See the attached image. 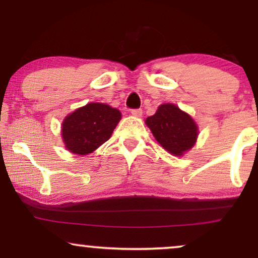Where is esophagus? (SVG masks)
<instances>
[{"label":"esophagus","instance_id":"34e87169","mask_svg":"<svg viewBox=\"0 0 258 258\" xmlns=\"http://www.w3.org/2000/svg\"><path fill=\"white\" fill-rule=\"evenodd\" d=\"M142 109H133L132 110V115L134 116V117H142Z\"/></svg>","mask_w":258,"mask_h":258}]
</instances>
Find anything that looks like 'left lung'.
<instances>
[{
    "mask_svg": "<svg viewBox=\"0 0 258 258\" xmlns=\"http://www.w3.org/2000/svg\"><path fill=\"white\" fill-rule=\"evenodd\" d=\"M146 124L158 144L174 156H183L199 137L195 119L172 103L161 104L153 116L147 117Z\"/></svg>",
    "mask_w": 258,
    "mask_h": 258,
    "instance_id": "8db88e82",
    "label": "left lung"
}]
</instances>
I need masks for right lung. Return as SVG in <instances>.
<instances>
[{"instance_id":"right-lung-1","label":"right lung","mask_w":258,"mask_h":258,"mask_svg":"<svg viewBox=\"0 0 258 258\" xmlns=\"http://www.w3.org/2000/svg\"><path fill=\"white\" fill-rule=\"evenodd\" d=\"M122 117L118 109L91 102L77 108L63 119L62 141L66 149L75 155H88L110 139Z\"/></svg>"}]
</instances>
